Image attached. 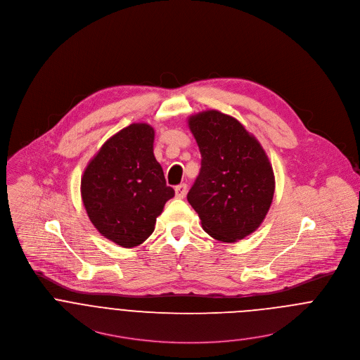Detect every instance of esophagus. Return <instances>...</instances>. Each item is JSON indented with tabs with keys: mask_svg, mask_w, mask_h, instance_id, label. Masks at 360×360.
<instances>
[{
	"mask_svg": "<svg viewBox=\"0 0 360 360\" xmlns=\"http://www.w3.org/2000/svg\"><path fill=\"white\" fill-rule=\"evenodd\" d=\"M187 190H188V187H187V184H180V186H177L176 187V196L177 198H180V199H183L186 194H187Z\"/></svg>",
	"mask_w": 360,
	"mask_h": 360,
	"instance_id": "obj_1",
	"label": "esophagus"
}]
</instances>
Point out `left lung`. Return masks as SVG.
I'll use <instances>...</instances> for the list:
<instances>
[{"label": "left lung", "mask_w": 360, "mask_h": 360, "mask_svg": "<svg viewBox=\"0 0 360 360\" xmlns=\"http://www.w3.org/2000/svg\"><path fill=\"white\" fill-rule=\"evenodd\" d=\"M188 127L202 161L187 199L212 238L240 240L260 227L272 203L269 160L253 134L217 110L191 115Z\"/></svg>", "instance_id": "8db88e82"}]
</instances>
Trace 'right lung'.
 Returning a JSON list of instances; mask_svg holds the SVG:
<instances>
[{
    "label": "right lung",
    "instance_id": "obj_1",
    "mask_svg": "<svg viewBox=\"0 0 360 360\" xmlns=\"http://www.w3.org/2000/svg\"><path fill=\"white\" fill-rule=\"evenodd\" d=\"M155 131L131 124L111 136L81 179L85 210L98 232L122 248L141 245L174 196L154 157Z\"/></svg>",
    "mask_w": 360,
    "mask_h": 360
}]
</instances>
